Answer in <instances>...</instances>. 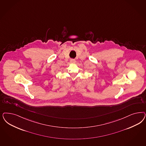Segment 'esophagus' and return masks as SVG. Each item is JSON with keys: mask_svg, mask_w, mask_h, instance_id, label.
Segmentation results:
<instances>
[{"mask_svg": "<svg viewBox=\"0 0 146 146\" xmlns=\"http://www.w3.org/2000/svg\"><path fill=\"white\" fill-rule=\"evenodd\" d=\"M70 63L72 64H74L76 63L75 60H74V59H71L70 60Z\"/></svg>", "mask_w": 146, "mask_h": 146, "instance_id": "esophagus-1", "label": "esophagus"}]
</instances>
